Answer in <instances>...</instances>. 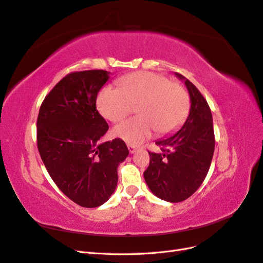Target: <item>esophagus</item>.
<instances>
[{"label": "esophagus", "mask_w": 263, "mask_h": 263, "mask_svg": "<svg viewBox=\"0 0 263 263\" xmlns=\"http://www.w3.org/2000/svg\"><path fill=\"white\" fill-rule=\"evenodd\" d=\"M127 147H128V150H129L130 154L136 153V147H135V146H133V145H127Z\"/></svg>", "instance_id": "34e87169"}]
</instances>
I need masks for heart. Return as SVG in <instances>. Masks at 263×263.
I'll return each mask as SVG.
<instances>
[{
    "label": "heart",
    "instance_id": "b5f03b06",
    "mask_svg": "<svg viewBox=\"0 0 263 263\" xmlns=\"http://www.w3.org/2000/svg\"><path fill=\"white\" fill-rule=\"evenodd\" d=\"M118 89L106 86L98 97L101 115L112 123L133 112L136 117L114 127L113 135L130 145H139L155 130L165 136L185 121L190 108L189 94L168 77L147 71L127 74L117 81Z\"/></svg>",
    "mask_w": 263,
    "mask_h": 263
}]
</instances>
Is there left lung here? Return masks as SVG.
I'll list each match as a JSON object with an SVG mask.
<instances>
[{
    "label": "left lung",
    "instance_id": "1",
    "mask_svg": "<svg viewBox=\"0 0 263 263\" xmlns=\"http://www.w3.org/2000/svg\"><path fill=\"white\" fill-rule=\"evenodd\" d=\"M184 80L191 99V109L182 128L173 136L156 142L160 153H150L144 172L149 189L156 196L171 203L189 198L208 176L215 149L213 117L208 102L197 87Z\"/></svg>",
    "mask_w": 263,
    "mask_h": 263
}]
</instances>
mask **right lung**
Returning <instances> with one entry per match:
<instances>
[{
    "instance_id": "right-lung-1",
    "label": "right lung",
    "mask_w": 263,
    "mask_h": 263,
    "mask_svg": "<svg viewBox=\"0 0 263 263\" xmlns=\"http://www.w3.org/2000/svg\"><path fill=\"white\" fill-rule=\"evenodd\" d=\"M104 70L71 72L46 95L37 117V147L61 192L82 208L105 203L117 185V166L129 151L122 139L100 144L108 129L97 109Z\"/></svg>"
}]
</instances>
